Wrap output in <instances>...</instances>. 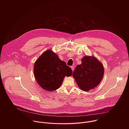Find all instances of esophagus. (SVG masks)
<instances>
[{
    "mask_svg": "<svg viewBox=\"0 0 129 129\" xmlns=\"http://www.w3.org/2000/svg\"><path fill=\"white\" fill-rule=\"evenodd\" d=\"M71 69H72V71H74V66H71Z\"/></svg>",
    "mask_w": 129,
    "mask_h": 129,
    "instance_id": "1",
    "label": "esophagus"
}]
</instances>
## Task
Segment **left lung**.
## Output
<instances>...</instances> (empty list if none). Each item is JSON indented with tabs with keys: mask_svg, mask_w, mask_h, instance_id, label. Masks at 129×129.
Returning <instances> with one entry per match:
<instances>
[{
	"mask_svg": "<svg viewBox=\"0 0 129 129\" xmlns=\"http://www.w3.org/2000/svg\"><path fill=\"white\" fill-rule=\"evenodd\" d=\"M104 72L102 64L96 58L85 56L81 59V64L76 66L73 76L82 90L89 91L100 82Z\"/></svg>",
	"mask_w": 129,
	"mask_h": 129,
	"instance_id": "left-lung-1",
	"label": "left lung"
}]
</instances>
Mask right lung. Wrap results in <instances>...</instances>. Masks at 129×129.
<instances>
[{
	"instance_id": "1",
	"label": "right lung",
	"mask_w": 129,
	"mask_h": 129,
	"mask_svg": "<svg viewBox=\"0 0 129 129\" xmlns=\"http://www.w3.org/2000/svg\"><path fill=\"white\" fill-rule=\"evenodd\" d=\"M34 74L39 85L47 91L59 88L64 77L72 75V70L51 50L45 51L36 61Z\"/></svg>"
}]
</instances>
